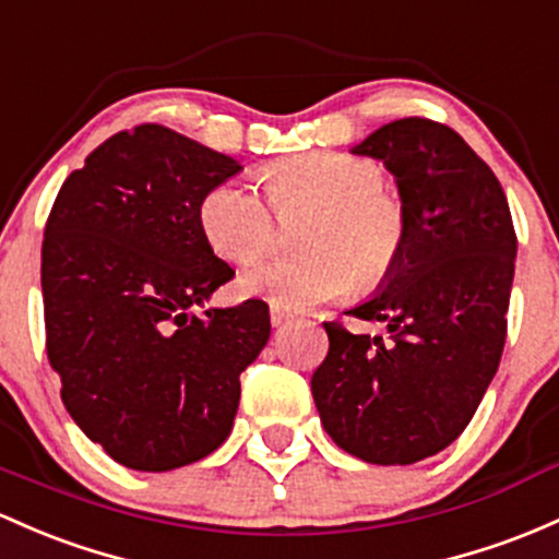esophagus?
Segmentation results:
<instances>
[{
	"instance_id": "obj_1",
	"label": "esophagus",
	"mask_w": 559,
	"mask_h": 559,
	"mask_svg": "<svg viewBox=\"0 0 559 559\" xmlns=\"http://www.w3.org/2000/svg\"><path fill=\"white\" fill-rule=\"evenodd\" d=\"M289 312L286 310H281V308H270V323H273V326H281V323H286L289 321Z\"/></svg>"
}]
</instances>
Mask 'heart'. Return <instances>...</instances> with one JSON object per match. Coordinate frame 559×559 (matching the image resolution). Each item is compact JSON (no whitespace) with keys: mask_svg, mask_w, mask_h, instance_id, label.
<instances>
[{"mask_svg":"<svg viewBox=\"0 0 559 559\" xmlns=\"http://www.w3.org/2000/svg\"><path fill=\"white\" fill-rule=\"evenodd\" d=\"M262 186L275 212L308 210L299 257L262 262L238 278V294L281 310H310L353 289H373L395 270L408 236L401 195L384 186L377 162L312 151L270 164ZM199 228L223 260L247 265L273 243V212L243 182H217L201 195Z\"/></svg>","mask_w":559,"mask_h":559,"instance_id":"b5f03b06","label":"heart"}]
</instances>
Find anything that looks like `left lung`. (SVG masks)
<instances>
[{
    "label": "left lung",
    "instance_id": "1",
    "mask_svg": "<svg viewBox=\"0 0 559 559\" xmlns=\"http://www.w3.org/2000/svg\"><path fill=\"white\" fill-rule=\"evenodd\" d=\"M353 153L395 177L408 236L395 270L347 310L388 334L323 323L312 401L342 451L414 464L464 432L499 369L518 236L501 182L451 127L397 119Z\"/></svg>",
    "mask_w": 559,
    "mask_h": 559
}]
</instances>
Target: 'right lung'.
<instances>
[{
  "instance_id": "1",
  "label": "right lung",
  "mask_w": 559,
  "mask_h": 559,
  "mask_svg": "<svg viewBox=\"0 0 559 559\" xmlns=\"http://www.w3.org/2000/svg\"><path fill=\"white\" fill-rule=\"evenodd\" d=\"M243 167L162 124L119 132L71 171L41 243L47 358L79 429L114 462L167 472L230 435L241 371L270 340L260 299L204 308L233 278L199 201Z\"/></svg>"
}]
</instances>
